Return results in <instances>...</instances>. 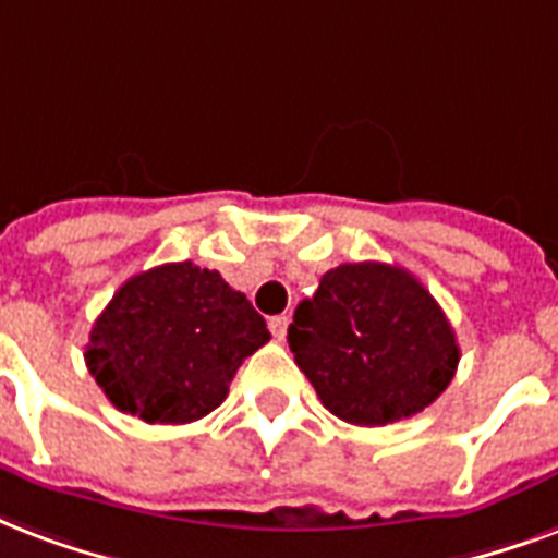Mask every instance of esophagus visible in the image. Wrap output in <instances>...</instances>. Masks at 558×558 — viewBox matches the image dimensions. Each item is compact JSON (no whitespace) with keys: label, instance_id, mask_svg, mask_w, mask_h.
<instances>
[{"label":"esophagus","instance_id":"esophagus-1","mask_svg":"<svg viewBox=\"0 0 558 558\" xmlns=\"http://www.w3.org/2000/svg\"><path fill=\"white\" fill-rule=\"evenodd\" d=\"M287 327H289V316L283 313V316H271L269 318V330L275 339H283L287 336Z\"/></svg>","mask_w":558,"mask_h":558}]
</instances>
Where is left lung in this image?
<instances>
[{
  "instance_id": "obj_1",
  "label": "left lung",
  "mask_w": 558,
  "mask_h": 558,
  "mask_svg": "<svg viewBox=\"0 0 558 558\" xmlns=\"http://www.w3.org/2000/svg\"><path fill=\"white\" fill-rule=\"evenodd\" d=\"M289 348L336 418L383 427L418 415L453 380L459 345L415 275L389 263H342L289 325Z\"/></svg>"
}]
</instances>
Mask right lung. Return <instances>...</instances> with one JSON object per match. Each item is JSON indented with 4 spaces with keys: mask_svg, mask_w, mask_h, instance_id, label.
Returning a JSON list of instances; mask_svg holds the SVG:
<instances>
[{
    "mask_svg": "<svg viewBox=\"0 0 558 558\" xmlns=\"http://www.w3.org/2000/svg\"><path fill=\"white\" fill-rule=\"evenodd\" d=\"M266 342L248 298L184 260L128 278L96 318L84 360L117 410L190 424L228 398L242 360Z\"/></svg>",
    "mask_w": 558,
    "mask_h": 558,
    "instance_id": "obj_1",
    "label": "right lung"
}]
</instances>
